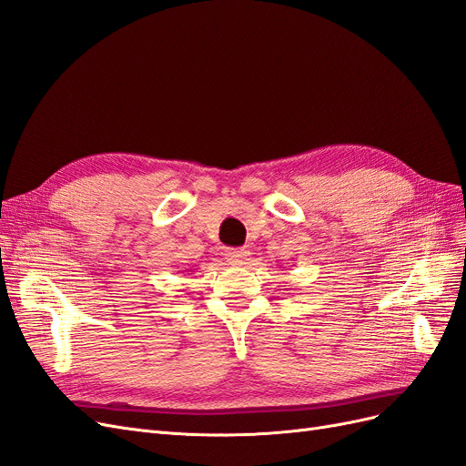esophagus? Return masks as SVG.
<instances>
[{
    "instance_id": "34e87169",
    "label": "esophagus",
    "mask_w": 466,
    "mask_h": 466,
    "mask_svg": "<svg viewBox=\"0 0 466 466\" xmlns=\"http://www.w3.org/2000/svg\"><path fill=\"white\" fill-rule=\"evenodd\" d=\"M248 255L250 252L245 248H229L225 252V258H228L231 264H243L248 260Z\"/></svg>"
}]
</instances>
